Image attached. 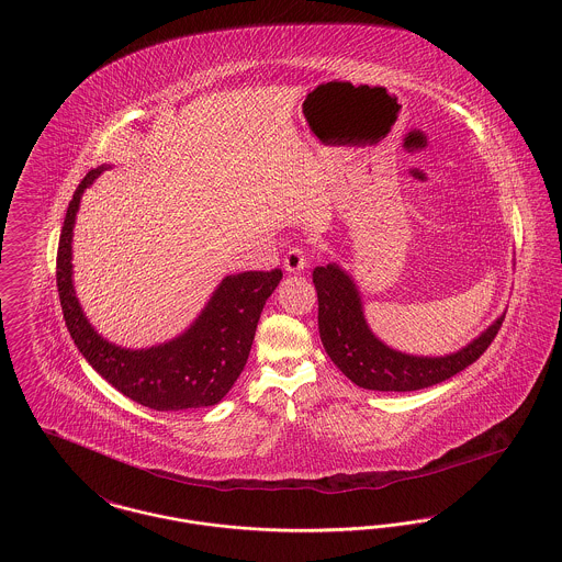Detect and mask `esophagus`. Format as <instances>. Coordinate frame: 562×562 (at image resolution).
Segmentation results:
<instances>
[{
	"instance_id": "esophagus-1",
	"label": "esophagus",
	"mask_w": 562,
	"mask_h": 562,
	"mask_svg": "<svg viewBox=\"0 0 562 562\" xmlns=\"http://www.w3.org/2000/svg\"><path fill=\"white\" fill-rule=\"evenodd\" d=\"M308 265V260H306V251L302 249V247H292L288 254H285V258H283V267L285 270L290 272V274H295V272H302L304 268Z\"/></svg>"
}]
</instances>
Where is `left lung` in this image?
Here are the masks:
<instances>
[{
  "label": "left lung",
  "mask_w": 562,
  "mask_h": 562,
  "mask_svg": "<svg viewBox=\"0 0 562 562\" xmlns=\"http://www.w3.org/2000/svg\"><path fill=\"white\" fill-rule=\"evenodd\" d=\"M325 353L351 383L370 391H416L448 381L488 349L505 313L454 353L397 351L370 329L353 277L336 262L313 270Z\"/></svg>",
  "instance_id": "1"
}]
</instances>
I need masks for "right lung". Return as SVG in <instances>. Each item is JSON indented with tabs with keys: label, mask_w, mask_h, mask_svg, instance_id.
<instances>
[{
	"label": "right lung",
	"mask_w": 562,
	"mask_h": 562,
	"mask_svg": "<svg viewBox=\"0 0 562 562\" xmlns=\"http://www.w3.org/2000/svg\"><path fill=\"white\" fill-rule=\"evenodd\" d=\"M110 165L87 173L63 222L57 254L63 319L90 366L122 395L151 411L215 406L243 372L262 308L281 281V270H247L220 281L199 317L179 336L148 349H126L103 338L82 311L74 288V226L85 190Z\"/></svg>",
	"instance_id": "obj_1"
}]
</instances>
